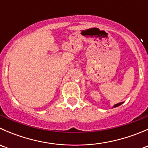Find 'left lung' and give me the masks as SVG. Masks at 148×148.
<instances>
[{"mask_svg": "<svg viewBox=\"0 0 148 148\" xmlns=\"http://www.w3.org/2000/svg\"><path fill=\"white\" fill-rule=\"evenodd\" d=\"M122 103H123V102H120V103H118V104H114V107H118V106L121 105V104H122Z\"/></svg>", "mask_w": 148, "mask_h": 148, "instance_id": "8db88e82", "label": "left lung"}]
</instances>
